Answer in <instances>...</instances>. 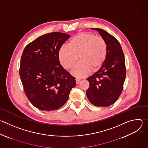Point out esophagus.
<instances>
[{
    "mask_svg": "<svg viewBox=\"0 0 148 148\" xmlns=\"http://www.w3.org/2000/svg\"><path fill=\"white\" fill-rule=\"evenodd\" d=\"M80 81H81V79H79V78H76L75 79V81H76V84H79V82H80Z\"/></svg>",
    "mask_w": 148,
    "mask_h": 148,
    "instance_id": "obj_1",
    "label": "esophagus"
}]
</instances>
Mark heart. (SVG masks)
<instances>
[{
    "label": "heart",
    "mask_w": 148,
    "mask_h": 148,
    "mask_svg": "<svg viewBox=\"0 0 148 148\" xmlns=\"http://www.w3.org/2000/svg\"><path fill=\"white\" fill-rule=\"evenodd\" d=\"M108 55V47L104 39L89 32L77 34L69 41L68 46H62L59 51L61 64L66 70H71L79 59L80 62L73 71L76 77H82L90 70L96 71L104 64Z\"/></svg>",
    "instance_id": "1"
}]
</instances>
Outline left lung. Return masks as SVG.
Returning <instances> with one entry per match:
<instances>
[{
    "mask_svg": "<svg viewBox=\"0 0 148 148\" xmlns=\"http://www.w3.org/2000/svg\"><path fill=\"white\" fill-rule=\"evenodd\" d=\"M92 29L105 40L108 55L99 70L86 79L89 87L86 93L92 105L108 107L117 101L123 89L126 75L124 55L119 42L113 35L101 28Z\"/></svg>",
    "mask_w": 148,
    "mask_h": 148,
    "instance_id": "obj_1",
    "label": "left lung"
}]
</instances>
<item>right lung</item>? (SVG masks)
<instances>
[{"mask_svg": "<svg viewBox=\"0 0 148 148\" xmlns=\"http://www.w3.org/2000/svg\"><path fill=\"white\" fill-rule=\"evenodd\" d=\"M70 35L62 32L43 35L28 44L23 52L20 76L25 93L42 111L59 109L67 101L75 78L60 64L59 51Z\"/></svg>", "mask_w": 148, "mask_h": 148, "instance_id": "1", "label": "right lung"}]
</instances>
